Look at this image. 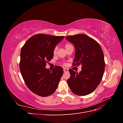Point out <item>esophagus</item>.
Segmentation results:
<instances>
[{
    "label": "esophagus",
    "mask_w": 123,
    "mask_h": 123,
    "mask_svg": "<svg viewBox=\"0 0 123 123\" xmlns=\"http://www.w3.org/2000/svg\"><path fill=\"white\" fill-rule=\"evenodd\" d=\"M68 71H69V70H68V69H67V68H64V72H68Z\"/></svg>",
    "instance_id": "obj_1"
}]
</instances>
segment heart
<instances>
[{"instance_id": "b5f03b06", "label": "heart", "mask_w": 123, "mask_h": 123, "mask_svg": "<svg viewBox=\"0 0 123 123\" xmlns=\"http://www.w3.org/2000/svg\"><path fill=\"white\" fill-rule=\"evenodd\" d=\"M70 46H71V44H70L69 43H66L65 44V48L66 49H67L68 47H69ZM57 47H55L54 49H53V54H55L56 53V51H57Z\"/></svg>"}]
</instances>
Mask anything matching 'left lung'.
<instances>
[{
  "instance_id": "1",
  "label": "left lung",
  "mask_w": 123,
  "mask_h": 123,
  "mask_svg": "<svg viewBox=\"0 0 123 123\" xmlns=\"http://www.w3.org/2000/svg\"><path fill=\"white\" fill-rule=\"evenodd\" d=\"M66 39L75 48L73 65H82L79 73L69 70V87L77 95L90 94L100 83L105 71V62L102 48L96 40L86 34L68 36Z\"/></svg>"
}]
</instances>
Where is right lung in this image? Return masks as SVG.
Returning <instances> with one entry per match:
<instances>
[{"instance_id": "add662e5", "label": "right lung", "mask_w": 123, "mask_h": 123, "mask_svg": "<svg viewBox=\"0 0 123 123\" xmlns=\"http://www.w3.org/2000/svg\"><path fill=\"white\" fill-rule=\"evenodd\" d=\"M64 38L38 34L25 42L20 52L19 68L28 88L40 96L54 93L62 75L63 69L56 66L50 71L46 69V63L53 57V49Z\"/></svg>"}]
</instances>
